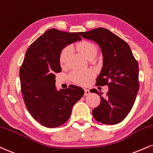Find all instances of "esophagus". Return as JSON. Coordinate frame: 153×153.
I'll return each mask as SVG.
<instances>
[{
	"label": "esophagus",
	"mask_w": 153,
	"mask_h": 153,
	"mask_svg": "<svg viewBox=\"0 0 153 153\" xmlns=\"http://www.w3.org/2000/svg\"><path fill=\"white\" fill-rule=\"evenodd\" d=\"M84 91H85V93H84L85 95H90V93H91V92H90L89 90H88V89H85Z\"/></svg>",
	"instance_id": "34e87169"
}]
</instances>
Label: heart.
<instances>
[{"mask_svg": "<svg viewBox=\"0 0 153 153\" xmlns=\"http://www.w3.org/2000/svg\"><path fill=\"white\" fill-rule=\"evenodd\" d=\"M77 49L82 53L86 58H94L97 54V48L94 43L88 40H82L76 44ZM71 53V48L65 46L60 51L59 54V62L60 65H65L68 58ZM95 76V73L93 70L88 69L85 71H74L69 75V79L74 83L79 85H86L91 79Z\"/></svg>", "mask_w": 153, "mask_h": 153, "instance_id": "1", "label": "heart"}]
</instances>
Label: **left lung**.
Returning <instances> with one entry per match:
<instances>
[{
    "label": "left lung",
    "instance_id": "obj_1",
    "mask_svg": "<svg viewBox=\"0 0 153 153\" xmlns=\"http://www.w3.org/2000/svg\"><path fill=\"white\" fill-rule=\"evenodd\" d=\"M79 34L96 42L103 56L96 85L108 86V91L102 96L96 89L90 91L100 97V105L92 110L93 117L102 124H117L130 113L139 91L138 63L128 44L108 29L98 27Z\"/></svg>",
    "mask_w": 153,
    "mask_h": 153
}]
</instances>
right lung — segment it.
Masks as SVG:
<instances>
[{
	"instance_id": "1",
	"label": "right lung",
	"mask_w": 153,
	"mask_h": 153,
	"mask_svg": "<svg viewBox=\"0 0 153 153\" xmlns=\"http://www.w3.org/2000/svg\"><path fill=\"white\" fill-rule=\"evenodd\" d=\"M78 33L49 29L27 49L20 68L25 106L33 117L47 128L64 124L71 116L73 105L84 94L83 89L75 85L58 92L55 80V73L61 71L60 51L66 45L81 40Z\"/></svg>"
}]
</instances>
